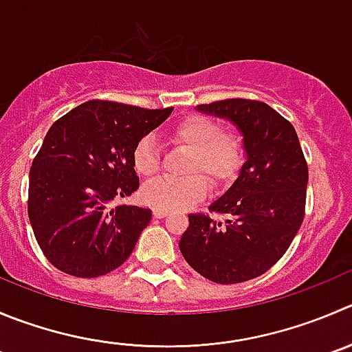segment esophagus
Wrapping results in <instances>:
<instances>
[{
  "mask_svg": "<svg viewBox=\"0 0 352 352\" xmlns=\"http://www.w3.org/2000/svg\"><path fill=\"white\" fill-rule=\"evenodd\" d=\"M169 214V210L167 209H162V207H153V216L155 217H164Z\"/></svg>",
  "mask_w": 352,
  "mask_h": 352,
  "instance_id": "34e87169",
  "label": "esophagus"
}]
</instances>
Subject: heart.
Segmentation results:
<instances>
[{
	"label": "heart",
	"instance_id": "b5f03b06",
	"mask_svg": "<svg viewBox=\"0 0 352 352\" xmlns=\"http://www.w3.org/2000/svg\"><path fill=\"white\" fill-rule=\"evenodd\" d=\"M170 143L188 150L186 178L152 179L142 188V199L153 207L185 209L199 202L209 192V182L226 183L236 173L242 160V140L232 129H221L216 120L206 116H188L170 126L167 131ZM133 167L140 176L150 178L159 170L160 155L155 142L148 136L140 140L131 153Z\"/></svg>",
	"mask_w": 352,
	"mask_h": 352
}]
</instances>
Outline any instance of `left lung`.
<instances>
[{
    "instance_id": "left-lung-1",
    "label": "left lung",
    "mask_w": 352,
    "mask_h": 352,
    "mask_svg": "<svg viewBox=\"0 0 352 352\" xmlns=\"http://www.w3.org/2000/svg\"><path fill=\"white\" fill-rule=\"evenodd\" d=\"M197 110L232 120L243 135L245 162L209 214H188L179 240L186 263L210 282L242 283L287 252L306 214L307 162L292 124L259 100L228 98Z\"/></svg>"
}]
</instances>
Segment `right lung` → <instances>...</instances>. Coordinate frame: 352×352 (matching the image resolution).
Returning a JSON list of instances; mask_svg holds the SVG:
<instances>
[{"instance_id": "add662e5", "label": "right lung", "mask_w": 352, "mask_h": 352, "mask_svg": "<svg viewBox=\"0 0 352 352\" xmlns=\"http://www.w3.org/2000/svg\"><path fill=\"white\" fill-rule=\"evenodd\" d=\"M170 112L89 100L53 122L32 160L28 200L32 232L53 266L96 278L131 256L152 210L110 204L138 190L133 148Z\"/></svg>"}]
</instances>
